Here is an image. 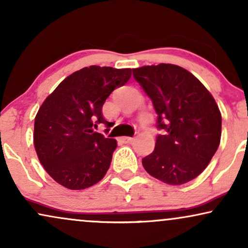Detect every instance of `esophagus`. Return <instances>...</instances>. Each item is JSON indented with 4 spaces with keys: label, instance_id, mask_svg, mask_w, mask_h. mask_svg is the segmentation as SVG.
I'll return each instance as SVG.
<instances>
[{
    "label": "esophagus",
    "instance_id": "1",
    "mask_svg": "<svg viewBox=\"0 0 248 248\" xmlns=\"http://www.w3.org/2000/svg\"><path fill=\"white\" fill-rule=\"evenodd\" d=\"M133 140H134V138H132V137H123V138H122V141L125 143H131Z\"/></svg>",
    "mask_w": 248,
    "mask_h": 248
}]
</instances>
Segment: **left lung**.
<instances>
[{"label": "left lung", "mask_w": 248, "mask_h": 248, "mask_svg": "<svg viewBox=\"0 0 248 248\" xmlns=\"http://www.w3.org/2000/svg\"><path fill=\"white\" fill-rule=\"evenodd\" d=\"M136 80L151 97L157 114L154 152L142 158L149 175L169 185H182L200 175L221 141L222 116L202 82L175 64L133 69Z\"/></svg>", "instance_id": "obj_1"}]
</instances>
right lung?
I'll return each instance as SVG.
<instances>
[{
	"label": "right lung",
	"instance_id": "obj_1",
	"mask_svg": "<svg viewBox=\"0 0 248 248\" xmlns=\"http://www.w3.org/2000/svg\"><path fill=\"white\" fill-rule=\"evenodd\" d=\"M131 69L91 65L66 77L39 108L33 142L48 175L69 189H84L105 177L117 141L95 132L111 123L102 107L115 88L131 78Z\"/></svg>",
	"mask_w": 248,
	"mask_h": 248
}]
</instances>
